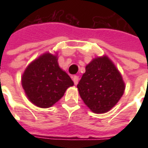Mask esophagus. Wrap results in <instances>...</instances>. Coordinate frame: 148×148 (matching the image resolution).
<instances>
[{"label":"esophagus","instance_id":"esophagus-1","mask_svg":"<svg viewBox=\"0 0 148 148\" xmlns=\"http://www.w3.org/2000/svg\"><path fill=\"white\" fill-rule=\"evenodd\" d=\"M72 78H73V81H74V85H77V84L78 83V80H79V79H78V76H76V75H75V76H74Z\"/></svg>","mask_w":148,"mask_h":148}]
</instances>
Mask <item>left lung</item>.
Listing matches in <instances>:
<instances>
[{"mask_svg":"<svg viewBox=\"0 0 148 148\" xmlns=\"http://www.w3.org/2000/svg\"><path fill=\"white\" fill-rule=\"evenodd\" d=\"M77 87L84 103L95 113L109 111L125 89L121 74L106 56L87 65Z\"/></svg>","mask_w":148,"mask_h":148,"instance_id":"1","label":"left lung"}]
</instances>
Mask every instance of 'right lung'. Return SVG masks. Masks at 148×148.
<instances>
[{"instance_id": "add662e5", "label": "right lung", "mask_w": 148, "mask_h": 148, "mask_svg": "<svg viewBox=\"0 0 148 148\" xmlns=\"http://www.w3.org/2000/svg\"><path fill=\"white\" fill-rule=\"evenodd\" d=\"M57 56L50 53L32 62L22 76V86L31 102L49 108L58 101L73 81L58 66Z\"/></svg>"}]
</instances>
